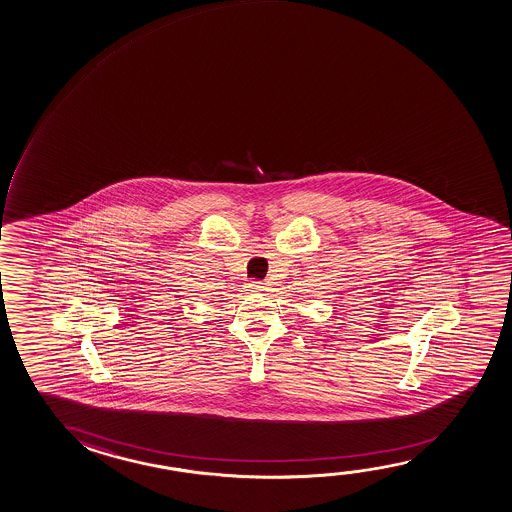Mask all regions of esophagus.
<instances>
[{
    "label": "esophagus",
    "mask_w": 512,
    "mask_h": 512,
    "mask_svg": "<svg viewBox=\"0 0 512 512\" xmlns=\"http://www.w3.org/2000/svg\"><path fill=\"white\" fill-rule=\"evenodd\" d=\"M260 289H264V287H262V283L248 282V290H250V292H259Z\"/></svg>",
    "instance_id": "1"
}]
</instances>
